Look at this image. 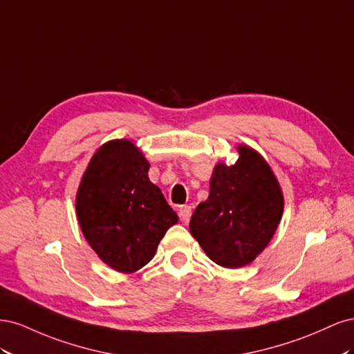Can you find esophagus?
<instances>
[{"label": "esophagus", "instance_id": "obj_1", "mask_svg": "<svg viewBox=\"0 0 354 354\" xmlns=\"http://www.w3.org/2000/svg\"><path fill=\"white\" fill-rule=\"evenodd\" d=\"M178 217L181 220V223L183 224H187L190 217H192V207L186 205V207H181L180 211H178Z\"/></svg>", "mask_w": 354, "mask_h": 354}]
</instances>
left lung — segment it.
Returning <instances> with one entry per match:
<instances>
[{
	"label": "left lung",
	"mask_w": 354,
	"mask_h": 354,
	"mask_svg": "<svg viewBox=\"0 0 354 354\" xmlns=\"http://www.w3.org/2000/svg\"><path fill=\"white\" fill-rule=\"evenodd\" d=\"M236 164H217L209 196L190 218V233L209 259L238 269L255 260L272 241L283 212V195L266 159L238 147Z\"/></svg>",
	"instance_id": "left-lung-1"
}]
</instances>
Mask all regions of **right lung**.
<instances>
[{
	"label": "right lung",
	"instance_id": "right-lung-1",
	"mask_svg": "<svg viewBox=\"0 0 354 354\" xmlns=\"http://www.w3.org/2000/svg\"><path fill=\"white\" fill-rule=\"evenodd\" d=\"M149 162L127 138L97 149L77 192V217L103 263L134 273L153 259L160 239L178 221L162 192L151 183Z\"/></svg>",
	"mask_w": 354,
	"mask_h": 354
}]
</instances>
